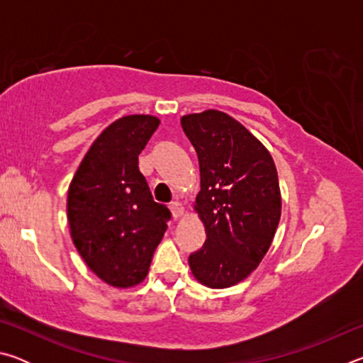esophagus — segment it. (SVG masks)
Listing matches in <instances>:
<instances>
[{
    "mask_svg": "<svg viewBox=\"0 0 363 363\" xmlns=\"http://www.w3.org/2000/svg\"><path fill=\"white\" fill-rule=\"evenodd\" d=\"M171 213H173L174 219H181L184 216V213H186V208H184L181 201H173V203H171Z\"/></svg>",
    "mask_w": 363,
    "mask_h": 363,
    "instance_id": "34e87169",
    "label": "esophagus"
}]
</instances>
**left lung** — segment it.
<instances>
[{
	"mask_svg": "<svg viewBox=\"0 0 363 363\" xmlns=\"http://www.w3.org/2000/svg\"><path fill=\"white\" fill-rule=\"evenodd\" d=\"M181 125L199 155L194 210L206 232L189 266L201 285L229 288L250 277L272 245L281 214L277 168L266 145L220 110L184 115Z\"/></svg>",
	"mask_w": 363,
	"mask_h": 363,
	"instance_id": "1",
	"label": "left lung"
}]
</instances>
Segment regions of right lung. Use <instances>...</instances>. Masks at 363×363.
<instances>
[{"mask_svg":"<svg viewBox=\"0 0 363 363\" xmlns=\"http://www.w3.org/2000/svg\"><path fill=\"white\" fill-rule=\"evenodd\" d=\"M158 125L153 115L110 123L86 152L67 194L73 245L86 266L115 288L144 281L171 216L153 201L139 171V153Z\"/></svg>","mask_w":363,"mask_h":363,"instance_id":"1","label":"right lung"}]
</instances>
